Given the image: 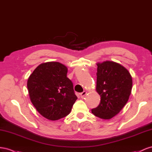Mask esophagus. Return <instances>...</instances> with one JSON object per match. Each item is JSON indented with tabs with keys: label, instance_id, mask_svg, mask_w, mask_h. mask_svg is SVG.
I'll use <instances>...</instances> for the list:
<instances>
[{
	"label": "esophagus",
	"instance_id": "1",
	"mask_svg": "<svg viewBox=\"0 0 152 152\" xmlns=\"http://www.w3.org/2000/svg\"><path fill=\"white\" fill-rule=\"evenodd\" d=\"M86 94V92H85V91H84V92L80 93V97H81V98H83Z\"/></svg>",
	"mask_w": 152,
	"mask_h": 152
}]
</instances>
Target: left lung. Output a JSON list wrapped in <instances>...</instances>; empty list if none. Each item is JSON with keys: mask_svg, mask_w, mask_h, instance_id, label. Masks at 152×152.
I'll return each instance as SVG.
<instances>
[{"mask_svg": "<svg viewBox=\"0 0 152 152\" xmlns=\"http://www.w3.org/2000/svg\"><path fill=\"white\" fill-rule=\"evenodd\" d=\"M96 91L101 102L92 113L102 119H111L127 102L132 87L131 74L122 65L111 61L97 64Z\"/></svg>", "mask_w": 152, "mask_h": 152, "instance_id": "8db88e82", "label": "left lung"}]
</instances>
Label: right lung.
I'll use <instances>...</instances> for the list:
<instances>
[{"instance_id":"add662e5","label":"right lung","mask_w":152,"mask_h":152,"mask_svg":"<svg viewBox=\"0 0 152 152\" xmlns=\"http://www.w3.org/2000/svg\"><path fill=\"white\" fill-rule=\"evenodd\" d=\"M67 73L64 65L49 62L40 64L28 77L30 101L47 119L57 120L68 115L77 99Z\"/></svg>"}]
</instances>
